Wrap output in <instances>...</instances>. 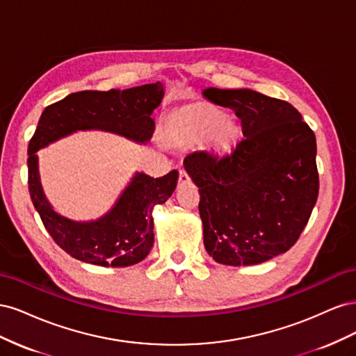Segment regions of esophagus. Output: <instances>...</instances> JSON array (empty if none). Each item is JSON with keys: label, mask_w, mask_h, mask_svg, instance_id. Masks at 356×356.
Wrapping results in <instances>:
<instances>
[{"label": "esophagus", "mask_w": 356, "mask_h": 356, "mask_svg": "<svg viewBox=\"0 0 356 356\" xmlns=\"http://www.w3.org/2000/svg\"><path fill=\"white\" fill-rule=\"evenodd\" d=\"M178 181H179V184H186V182H188L190 181V177H188V174L186 170H179V177H178Z\"/></svg>", "instance_id": "1"}]
</instances>
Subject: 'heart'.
<instances>
[{
    "instance_id": "b5f03b06",
    "label": "heart",
    "mask_w": 356,
    "mask_h": 356,
    "mask_svg": "<svg viewBox=\"0 0 356 356\" xmlns=\"http://www.w3.org/2000/svg\"><path fill=\"white\" fill-rule=\"evenodd\" d=\"M168 135L179 143L202 141L208 138L213 147H225L238 136L239 129L230 118L208 104L191 105L172 114L168 120Z\"/></svg>"
}]
</instances>
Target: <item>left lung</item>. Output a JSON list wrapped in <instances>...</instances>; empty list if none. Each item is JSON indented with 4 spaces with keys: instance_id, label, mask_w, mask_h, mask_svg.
Listing matches in <instances>:
<instances>
[{
    "instance_id": "obj_1",
    "label": "left lung",
    "mask_w": 356,
    "mask_h": 356,
    "mask_svg": "<svg viewBox=\"0 0 356 356\" xmlns=\"http://www.w3.org/2000/svg\"><path fill=\"white\" fill-rule=\"evenodd\" d=\"M241 118L227 153L195 152L184 168L199 187L203 243L220 264L251 266L286 252L314 209L316 138L286 101L251 89L203 90Z\"/></svg>"
}]
</instances>
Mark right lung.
Instances as JSON below:
<instances>
[{"mask_svg":"<svg viewBox=\"0 0 356 356\" xmlns=\"http://www.w3.org/2000/svg\"><path fill=\"white\" fill-rule=\"evenodd\" d=\"M163 95L160 81L126 90H83L42 111L28 145L29 195L53 241L77 260L104 267H127L143 261L154 243L153 208L172 196L178 172L174 169L160 178L136 172L110 212L95 221L80 222L51 208L41 187L35 153L59 138L89 129L148 143L154 132L153 113Z\"/></svg>","mask_w":356,"mask_h":356,"instance_id":"add662e5","label":"right lung"}]
</instances>
